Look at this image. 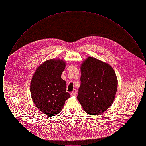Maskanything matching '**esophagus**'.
I'll use <instances>...</instances> for the list:
<instances>
[{
  "mask_svg": "<svg viewBox=\"0 0 146 146\" xmlns=\"http://www.w3.org/2000/svg\"><path fill=\"white\" fill-rule=\"evenodd\" d=\"M76 92H77V91L76 89H74L73 91L70 93V95L71 96H74V95H76Z\"/></svg>",
  "mask_w": 146,
  "mask_h": 146,
  "instance_id": "esophagus-1",
  "label": "esophagus"
}]
</instances>
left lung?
I'll return each mask as SVG.
<instances>
[{"label": "left lung", "instance_id": "obj_1", "mask_svg": "<svg viewBox=\"0 0 146 146\" xmlns=\"http://www.w3.org/2000/svg\"><path fill=\"white\" fill-rule=\"evenodd\" d=\"M80 86L77 99L84 111L99 115L107 111L115 97L118 79L108 63L88 57L80 66Z\"/></svg>", "mask_w": 146, "mask_h": 146}]
</instances>
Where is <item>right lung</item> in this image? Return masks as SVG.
Wrapping results in <instances>:
<instances>
[{"instance_id": "add662e5", "label": "right lung", "mask_w": 146, "mask_h": 146, "mask_svg": "<svg viewBox=\"0 0 146 146\" xmlns=\"http://www.w3.org/2000/svg\"><path fill=\"white\" fill-rule=\"evenodd\" d=\"M66 66L62 60H48L36 68L31 80L32 99L36 107L49 117L60 113L70 96L66 91V83L61 78Z\"/></svg>"}]
</instances>
